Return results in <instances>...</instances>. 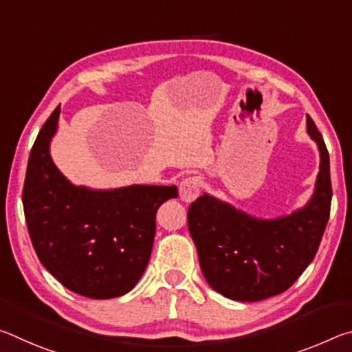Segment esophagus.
<instances>
[{
	"label": "esophagus",
	"mask_w": 352,
	"mask_h": 352,
	"mask_svg": "<svg viewBox=\"0 0 352 352\" xmlns=\"http://www.w3.org/2000/svg\"><path fill=\"white\" fill-rule=\"evenodd\" d=\"M201 180L200 177H188L180 184V199L184 204H190L200 195Z\"/></svg>",
	"instance_id": "esophagus-1"
}]
</instances>
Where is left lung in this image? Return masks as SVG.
<instances>
[{
    "mask_svg": "<svg viewBox=\"0 0 352 352\" xmlns=\"http://www.w3.org/2000/svg\"><path fill=\"white\" fill-rule=\"evenodd\" d=\"M318 144L320 172L309 204L290 216L261 220L204 194L188 210V226L211 287L234 301H261L287 290L317 254L331 212L329 152L307 115Z\"/></svg>",
    "mask_w": 352,
    "mask_h": 352,
    "instance_id": "obj_1",
    "label": "left lung"
}]
</instances>
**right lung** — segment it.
<instances>
[{"instance_id":"add662e5","label":"right lung","mask_w":352,"mask_h":352,"mask_svg":"<svg viewBox=\"0 0 352 352\" xmlns=\"http://www.w3.org/2000/svg\"><path fill=\"white\" fill-rule=\"evenodd\" d=\"M60 107L51 113L29 155L23 208L32 245L45 269L71 292L94 300L135 287L151 259L155 216L175 186L93 190L74 186L56 168L50 141Z\"/></svg>"}]
</instances>
